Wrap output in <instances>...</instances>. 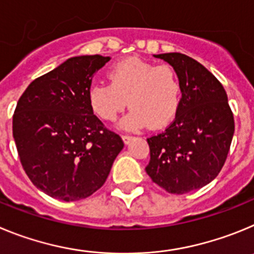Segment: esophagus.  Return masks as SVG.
Here are the masks:
<instances>
[{
    "label": "esophagus",
    "instance_id": "esophagus-1",
    "mask_svg": "<svg viewBox=\"0 0 254 254\" xmlns=\"http://www.w3.org/2000/svg\"><path fill=\"white\" fill-rule=\"evenodd\" d=\"M132 139H134V136H132V135H127V134L123 135V140H124L125 144H129L130 141L132 140Z\"/></svg>",
    "mask_w": 254,
    "mask_h": 254
}]
</instances>
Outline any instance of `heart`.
<instances>
[{
  "instance_id": "1",
  "label": "heart",
  "mask_w": 254,
  "mask_h": 254,
  "mask_svg": "<svg viewBox=\"0 0 254 254\" xmlns=\"http://www.w3.org/2000/svg\"><path fill=\"white\" fill-rule=\"evenodd\" d=\"M107 76L110 83H95L88 91L91 109L102 120L115 122L127 104L131 110L120 123L125 129L162 127L177 114L182 86L171 65L129 58L111 65Z\"/></svg>"
}]
</instances>
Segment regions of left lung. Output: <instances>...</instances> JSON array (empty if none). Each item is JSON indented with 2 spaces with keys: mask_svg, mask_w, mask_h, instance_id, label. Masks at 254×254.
I'll use <instances>...</instances> for the list:
<instances>
[{
  "mask_svg": "<svg viewBox=\"0 0 254 254\" xmlns=\"http://www.w3.org/2000/svg\"><path fill=\"white\" fill-rule=\"evenodd\" d=\"M177 72L182 97L170 127L147 139L145 167L154 184L167 192L201 189L219 175L234 134V116L223 84L197 61L181 53L154 56Z\"/></svg>",
  "mask_w": 254,
  "mask_h": 254,
  "instance_id": "obj_1",
  "label": "left lung"
}]
</instances>
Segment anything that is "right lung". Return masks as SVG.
I'll use <instances>...</instances> for the list:
<instances>
[{
  "label": "right lung",
  "mask_w": 254,
  "mask_h": 254,
  "mask_svg": "<svg viewBox=\"0 0 254 254\" xmlns=\"http://www.w3.org/2000/svg\"><path fill=\"white\" fill-rule=\"evenodd\" d=\"M110 57L81 56L34 79L16 105L12 135L22 168L43 192L77 201L106 181L124 148L88 102L92 78Z\"/></svg>",
  "instance_id": "1"
}]
</instances>
